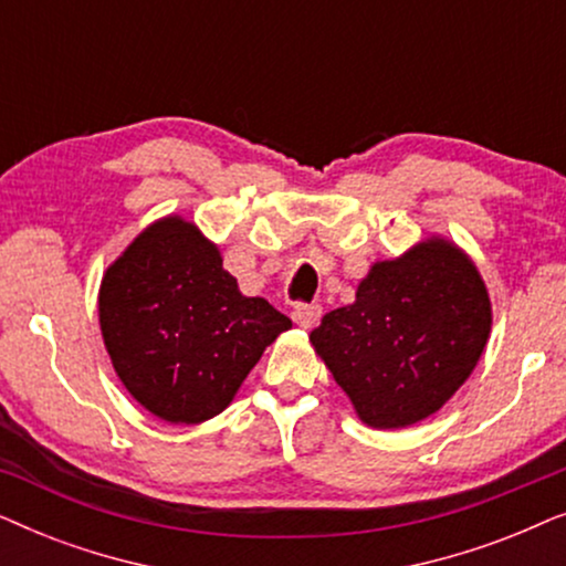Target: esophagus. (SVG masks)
Here are the masks:
<instances>
[{"instance_id":"esophagus-1","label":"esophagus","mask_w":566,"mask_h":566,"mask_svg":"<svg viewBox=\"0 0 566 566\" xmlns=\"http://www.w3.org/2000/svg\"><path fill=\"white\" fill-rule=\"evenodd\" d=\"M293 322L298 324V327L304 329H312L316 322H319L322 316V306L319 304H298L296 308H293Z\"/></svg>"}]
</instances>
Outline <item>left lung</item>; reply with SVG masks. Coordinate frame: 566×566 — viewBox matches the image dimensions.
<instances>
[{
	"label": "left lung",
	"mask_w": 566,
	"mask_h": 566,
	"mask_svg": "<svg viewBox=\"0 0 566 566\" xmlns=\"http://www.w3.org/2000/svg\"><path fill=\"white\" fill-rule=\"evenodd\" d=\"M492 329L486 285L469 254L430 237L376 262L355 301L308 339L355 412L397 430L436 415L482 358Z\"/></svg>",
	"instance_id": "obj_1"
}]
</instances>
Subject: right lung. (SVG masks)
Instances as JSON below:
<instances>
[{
    "label": "right lung",
    "mask_w": 566,
    "mask_h": 566,
    "mask_svg": "<svg viewBox=\"0 0 566 566\" xmlns=\"http://www.w3.org/2000/svg\"><path fill=\"white\" fill-rule=\"evenodd\" d=\"M99 329L113 368L144 409L175 424L223 412L291 319L242 296L219 247L180 216L154 221L105 270Z\"/></svg>",
    "instance_id": "add662e5"
}]
</instances>
